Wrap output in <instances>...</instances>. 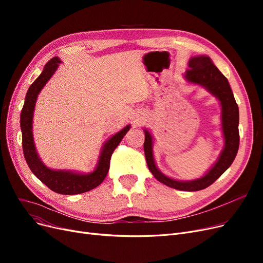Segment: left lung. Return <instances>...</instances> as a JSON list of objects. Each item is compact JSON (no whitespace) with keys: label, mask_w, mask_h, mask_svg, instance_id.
Here are the masks:
<instances>
[{"label":"left lung","mask_w":263,"mask_h":263,"mask_svg":"<svg viewBox=\"0 0 263 263\" xmlns=\"http://www.w3.org/2000/svg\"><path fill=\"white\" fill-rule=\"evenodd\" d=\"M189 67L190 69H187L184 73L185 80L193 83V84L204 87L220 101V106H222V129L225 146L218 157V160L210 168V171L201 178L191 181H179L165 176L157 167L153 150L154 140L153 136L146 129H144V151L148 168L157 180L176 190L194 192L203 190L211 185L216 179H218L227 171L234 158H236L240 143L239 107L233 97L228 80L218 70L209 57L200 55V57L191 58Z\"/></svg>","instance_id":"obj_1"}]
</instances>
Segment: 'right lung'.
Wrapping results in <instances>:
<instances>
[{"label": "right lung", "mask_w": 263, "mask_h": 263, "mask_svg": "<svg viewBox=\"0 0 263 263\" xmlns=\"http://www.w3.org/2000/svg\"><path fill=\"white\" fill-rule=\"evenodd\" d=\"M61 60L53 58L50 60L40 76L34 81L25 96L24 105L21 110L20 126L22 132V148L25 161L32 173L45 183L50 190L63 195H76L88 192L102 183L109 170V161L114 150L121 142L122 137L130 130V124L117 132L103 145L97 167L89 174H78L70 171H54L43 163L36 153L33 139L32 122L35 103L38 93L57 70Z\"/></svg>", "instance_id": "obj_1"}]
</instances>
